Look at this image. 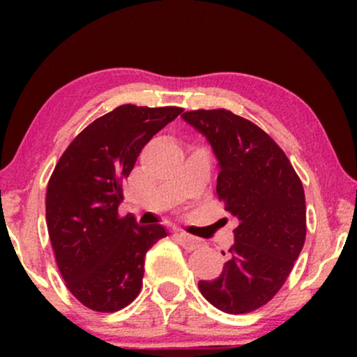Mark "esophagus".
Here are the masks:
<instances>
[{"instance_id": "34e87169", "label": "esophagus", "mask_w": 357, "mask_h": 357, "mask_svg": "<svg viewBox=\"0 0 357 357\" xmlns=\"http://www.w3.org/2000/svg\"><path fill=\"white\" fill-rule=\"evenodd\" d=\"M175 236H177L180 243H182L183 248H187V250H195V248L202 247V241H199V238H197V237L190 236V234H187V232L180 231V232L175 234Z\"/></svg>"}]
</instances>
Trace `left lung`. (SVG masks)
Listing matches in <instances>:
<instances>
[{
    "label": "left lung",
    "mask_w": 357,
    "mask_h": 357,
    "mask_svg": "<svg viewBox=\"0 0 357 357\" xmlns=\"http://www.w3.org/2000/svg\"><path fill=\"white\" fill-rule=\"evenodd\" d=\"M182 119L211 144L221 169L218 197L238 221L222 273L198 287L216 309L248 314L278 294L304 247V187L284 151L253 121L226 109Z\"/></svg>",
    "instance_id": "left-lung-1"
}]
</instances>
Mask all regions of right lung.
Wrapping results in <instances>:
<instances>
[{
    "label": "right lung",
    "mask_w": 357,
    "mask_h": 357,
    "mask_svg": "<svg viewBox=\"0 0 357 357\" xmlns=\"http://www.w3.org/2000/svg\"><path fill=\"white\" fill-rule=\"evenodd\" d=\"M182 110L116 107L87 125L55 165L45 198L48 236L66 287L87 309L110 314L139 294L146 252L167 232L120 216L123 180L141 149Z\"/></svg>",
    "instance_id": "obj_1"
}]
</instances>
